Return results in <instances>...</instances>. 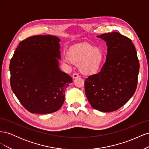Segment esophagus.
<instances>
[{"label":"esophagus","mask_w":149,"mask_h":149,"mask_svg":"<svg viewBox=\"0 0 149 149\" xmlns=\"http://www.w3.org/2000/svg\"><path fill=\"white\" fill-rule=\"evenodd\" d=\"M79 75L78 74H76V73H74L73 74V79H76V78H79Z\"/></svg>","instance_id":"34e87169"}]
</instances>
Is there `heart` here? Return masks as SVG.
Masks as SVG:
<instances>
[{"instance_id":"1","label":"heart","mask_w":149,"mask_h":149,"mask_svg":"<svg viewBox=\"0 0 149 149\" xmlns=\"http://www.w3.org/2000/svg\"><path fill=\"white\" fill-rule=\"evenodd\" d=\"M104 58V54L101 48L84 43L73 47L69 57H65L64 60L68 63L79 64V68L83 74L93 75L100 70Z\"/></svg>"}]
</instances>
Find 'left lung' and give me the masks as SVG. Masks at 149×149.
Masks as SVG:
<instances>
[{
  "label": "left lung",
  "mask_w": 149,
  "mask_h": 149,
  "mask_svg": "<svg viewBox=\"0 0 149 149\" xmlns=\"http://www.w3.org/2000/svg\"><path fill=\"white\" fill-rule=\"evenodd\" d=\"M106 42V60L101 71L85 79V93L94 109H119L132 97L137 85L139 62L131 40L113 32L97 36Z\"/></svg>",
  "instance_id": "8db88e82"
}]
</instances>
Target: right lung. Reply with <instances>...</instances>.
Returning <instances> with one entry per match:
<instances>
[{"instance_id": "1", "label": "right lung", "mask_w": 149, "mask_h": 149, "mask_svg": "<svg viewBox=\"0 0 149 149\" xmlns=\"http://www.w3.org/2000/svg\"><path fill=\"white\" fill-rule=\"evenodd\" d=\"M60 39L36 35L22 41L10 62L12 91L31 113L45 114L59 110L66 88L73 80L61 71Z\"/></svg>"}]
</instances>
